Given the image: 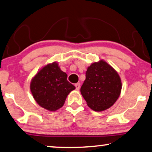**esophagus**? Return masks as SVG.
Returning a JSON list of instances; mask_svg holds the SVG:
<instances>
[{"label":"esophagus","mask_w":152,"mask_h":152,"mask_svg":"<svg viewBox=\"0 0 152 152\" xmlns=\"http://www.w3.org/2000/svg\"><path fill=\"white\" fill-rule=\"evenodd\" d=\"M75 87H76V90H79L80 88V83H78L75 84Z\"/></svg>","instance_id":"esophagus-1"}]
</instances>
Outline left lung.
<instances>
[{"instance_id": "1", "label": "left lung", "mask_w": 152, "mask_h": 152, "mask_svg": "<svg viewBox=\"0 0 152 152\" xmlns=\"http://www.w3.org/2000/svg\"><path fill=\"white\" fill-rule=\"evenodd\" d=\"M80 93L87 105L96 112L107 110L120 96L121 78L112 66L103 60L88 67Z\"/></svg>"}]
</instances>
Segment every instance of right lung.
I'll return each mask as SVG.
<instances>
[{
    "label": "right lung",
    "mask_w": 152,
    "mask_h": 152,
    "mask_svg": "<svg viewBox=\"0 0 152 152\" xmlns=\"http://www.w3.org/2000/svg\"><path fill=\"white\" fill-rule=\"evenodd\" d=\"M67 75L56 62L44 66L31 79L30 90L36 102L47 110L63 106L67 95L76 87L67 80Z\"/></svg>",
    "instance_id": "add662e5"
}]
</instances>
